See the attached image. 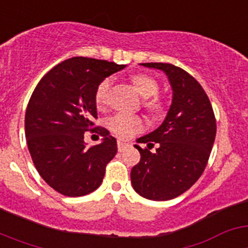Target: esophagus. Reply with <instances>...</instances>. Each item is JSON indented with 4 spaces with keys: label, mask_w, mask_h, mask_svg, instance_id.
<instances>
[{
    "label": "esophagus",
    "mask_w": 248,
    "mask_h": 248,
    "mask_svg": "<svg viewBox=\"0 0 248 248\" xmlns=\"http://www.w3.org/2000/svg\"><path fill=\"white\" fill-rule=\"evenodd\" d=\"M129 145H130L129 143H125V141H123V140H119V141H118V150L124 151Z\"/></svg>",
    "instance_id": "1"
}]
</instances>
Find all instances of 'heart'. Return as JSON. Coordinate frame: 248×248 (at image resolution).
Returning a JSON list of instances; mask_svg holds the SVG:
<instances>
[{"instance_id": "heart-1", "label": "heart", "mask_w": 248, "mask_h": 248, "mask_svg": "<svg viewBox=\"0 0 248 248\" xmlns=\"http://www.w3.org/2000/svg\"><path fill=\"white\" fill-rule=\"evenodd\" d=\"M131 82L134 84L138 93L143 98L148 99L145 102V107L149 110L159 111L161 109V103L159 102V99L151 98L155 97L157 92H159V84H157V82L154 78H151V77L146 76V74H135V76L131 77ZM110 83V78H105L97 87V91H95V94H94V99H95V104L98 107H103L105 102H107V95H108ZM149 97L151 98L150 100L148 99ZM107 125H108L109 130L114 133L118 138H120V139H129V138L137 134V133L143 130L144 122L138 115L118 113L107 120Z\"/></svg>"}]
</instances>
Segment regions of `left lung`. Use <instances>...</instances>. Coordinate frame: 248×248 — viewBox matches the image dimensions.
<instances>
[{"mask_svg": "<svg viewBox=\"0 0 248 248\" xmlns=\"http://www.w3.org/2000/svg\"><path fill=\"white\" fill-rule=\"evenodd\" d=\"M140 65L165 73L172 99L160 126L137 139L148 148L134 145L140 161L131 169V185L149 200H171L187 191L205 170L216 137V120L209 97L187 72L169 63ZM154 143L158 148L151 153Z\"/></svg>", "mask_w": 248, "mask_h": 248, "instance_id": "8db88e82", "label": "left lung"}]
</instances>
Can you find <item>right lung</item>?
<instances>
[{
    "label": "right lung",
    "instance_id": "right-lung-1",
    "mask_svg": "<svg viewBox=\"0 0 248 248\" xmlns=\"http://www.w3.org/2000/svg\"><path fill=\"white\" fill-rule=\"evenodd\" d=\"M125 67L73 57L52 68L37 84L26 110V139L37 171L59 194L84 196L102 184L105 166L117 154V139L107 129L95 128L102 141L87 148L84 133L98 115L97 87Z\"/></svg>",
    "mask_w": 248,
    "mask_h": 248
}]
</instances>
